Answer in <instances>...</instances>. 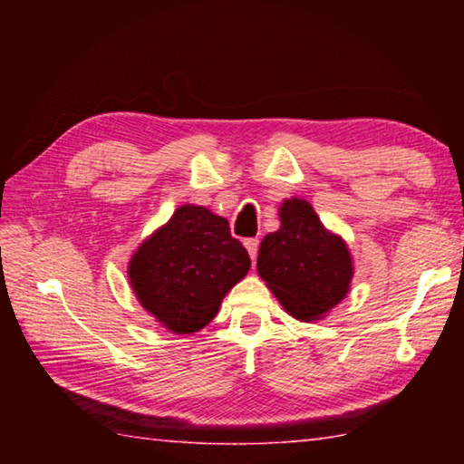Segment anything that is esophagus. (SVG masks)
Returning <instances> with one entry per match:
<instances>
[{
    "instance_id": "esophagus-1",
    "label": "esophagus",
    "mask_w": 464,
    "mask_h": 464,
    "mask_svg": "<svg viewBox=\"0 0 464 464\" xmlns=\"http://www.w3.org/2000/svg\"><path fill=\"white\" fill-rule=\"evenodd\" d=\"M257 247H260V239H246V249L251 260H256L257 257Z\"/></svg>"
}]
</instances>
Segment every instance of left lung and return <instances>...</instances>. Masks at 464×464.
<instances>
[{
    "label": "left lung",
    "mask_w": 464,
    "mask_h": 464,
    "mask_svg": "<svg viewBox=\"0 0 464 464\" xmlns=\"http://www.w3.org/2000/svg\"><path fill=\"white\" fill-rule=\"evenodd\" d=\"M280 229L257 251V274L282 307L298 321H319L350 293L354 262L340 235L321 223L304 198H286L278 208Z\"/></svg>",
    "instance_id": "obj_1"
}]
</instances>
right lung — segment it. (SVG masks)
I'll return each mask as SVG.
<instances>
[{
  "label": "right lung",
  "mask_w": 464,
  "mask_h": 464,
  "mask_svg": "<svg viewBox=\"0 0 464 464\" xmlns=\"http://www.w3.org/2000/svg\"><path fill=\"white\" fill-rule=\"evenodd\" d=\"M251 260L227 218L182 204L130 256L129 282L160 325L192 335L217 317L225 295L246 278Z\"/></svg>",
  "instance_id": "add662e5"
}]
</instances>
